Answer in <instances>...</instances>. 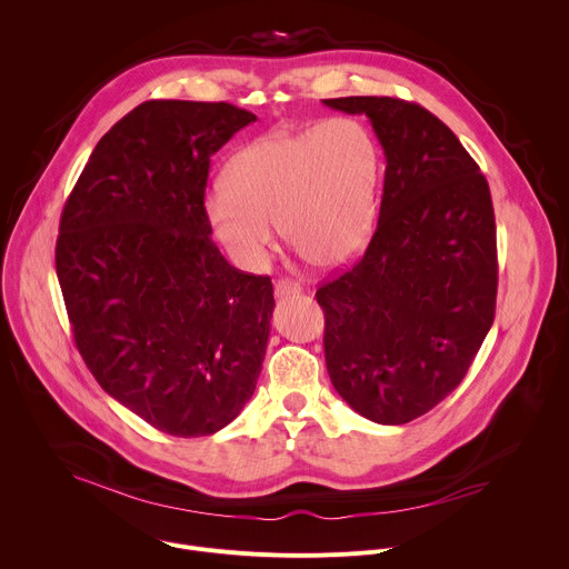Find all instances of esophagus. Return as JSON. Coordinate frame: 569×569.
I'll use <instances>...</instances> for the list:
<instances>
[{"instance_id":"34e87169","label":"esophagus","mask_w":569,"mask_h":569,"mask_svg":"<svg viewBox=\"0 0 569 569\" xmlns=\"http://www.w3.org/2000/svg\"><path fill=\"white\" fill-rule=\"evenodd\" d=\"M299 292H301V286H299L297 281H292V279H279V281L274 283V295H277L279 299L292 297V295H299Z\"/></svg>"}]
</instances>
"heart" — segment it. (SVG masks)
Instances as JSON below:
<instances>
[{"instance_id": "b5f03b06", "label": "heart", "mask_w": 569, "mask_h": 569, "mask_svg": "<svg viewBox=\"0 0 569 569\" xmlns=\"http://www.w3.org/2000/svg\"><path fill=\"white\" fill-rule=\"evenodd\" d=\"M378 189L373 134L353 117H331L299 132L274 130L242 148L204 209L240 268L257 270L266 261L270 224H279L301 259L331 268L349 261L371 236Z\"/></svg>"}]
</instances>
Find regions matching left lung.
<instances>
[{
  "instance_id": "1",
  "label": "left lung",
  "mask_w": 569,
  "mask_h": 569,
  "mask_svg": "<svg viewBox=\"0 0 569 569\" xmlns=\"http://www.w3.org/2000/svg\"><path fill=\"white\" fill-rule=\"evenodd\" d=\"M367 114L385 150L376 231L365 254L317 290L323 356L338 393L369 421L410 423L466 376L498 297L491 189L455 132L419 103L327 99Z\"/></svg>"
}]
</instances>
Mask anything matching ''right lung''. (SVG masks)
I'll list each match as a JSON object with an SVG mask.
<instances>
[{
    "label": "right lung",
    "instance_id": "obj_1",
    "mask_svg": "<svg viewBox=\"0 0 569 569\" xmlns=\"http://www.w3.org/2000/svg\"><path fill=\"white\" fill-rule=\"evenodd\" d=\"M257 117L146 101L97 143L60 216L56 274L76 349L130 412L173 437L231 423L257 389L274 295L211 240V157Z\"/></svg>",
    "mask_w": 569,
    "mask_h": 569
}]
</instances>
